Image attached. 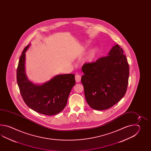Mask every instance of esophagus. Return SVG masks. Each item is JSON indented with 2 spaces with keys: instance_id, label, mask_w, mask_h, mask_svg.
Masks as SVG:
<instances>
[{
  "instance_id": "34e87169",
  "label": "esophagus",
  "mask_w": 151,
  "mask_h": 151,
  "mask_svg": "<svg viewBox=\"0 0 151 151\" xmlns=\"http://www.w3.org/2000/svg\"><path fill=\"white\" fill-rule=\"evenodd\" d=\"M75 79H76V82H78V83L80 82V80H81V76L79 74H77L75 77Z\"/></svg>"
}]
</instances>
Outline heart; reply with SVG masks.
Listing matches in <instances>:
<instances>
[{"mask_svg": "<svg viewBox=\"0 0 151 151\" xmlns=\"http://www.w3.org/2000/svg\"><path fill=\"white\" fill-rule=\"evenodd\" d=\"M87 45H88V42H87ZM98 53V48L96 47H94L90 49L89 51L87 53L86 55L84 61L86 63H91L96 58V55Z\"/></svg>", "mask_w": 151, "mask_h": 151, "instance_id": "1", "label": "heart"}]
</instances>
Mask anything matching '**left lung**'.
Masks as SVG:
<instances>
[{"label": "left lung", "mask_w": 151, "mask_h": 151, "mask_svg": "<svg viewBox=\"0 0 151 151\" xmlns=\"http://www.w3.org/2000/svg\"><path fill=\"white\" fill-rule=\"evenodd\" d=\"M123 50L116 44L107 56L82 67L87 103L93 109H109L125 94L129 78V65Z\"/></svg>", "instance_id": "left-lung-1"}]
</instances>
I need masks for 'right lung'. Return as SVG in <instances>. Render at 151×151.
<instances>
[{"label": "right lung", "instance_id": "obj_1", "mask_svg": "<svg viewBox=\"0 0 151 151\" xmlns=\"http://www.w3.org/2000/svg\"><path fill=\"white\" fill-rule=\"evenodd\" d=\"M23 50L17 71V80L23 100L30 109L42 114L52 116L62 111L76 84L73 74H58L43 84L29 80L25 73V52Z\"/></svg>", "mask_w": 151, "mask_h": 151}]
</instances>
